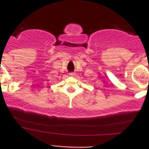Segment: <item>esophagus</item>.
I'll return each instance as SVG.
<instances>
[{
	"mask_svg": "<svg viewBox=\"0 0 149 149\" xmlns=\"http://www.w3.org/2000/svg\"><path fill=\"white\" fill-rule=\"evenodd\" d=\"M69 75H70V76H75V73L74 72H70V73H69Z\"/></svg>",
	"mask_w": 149,
	"mask_h": 149,
	"instance_id": "1",
	"label": "esophagus"
}]
</instances>
